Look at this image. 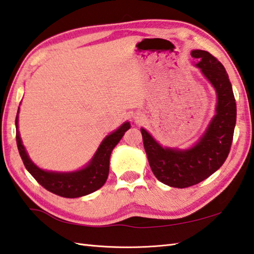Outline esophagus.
<instances>
[{
	"label": "esophagus",
	"mask_w": 254,
	"mask_h": 254,
	"mask_svg": "<svg viewBox=\"0 0 254 254\" xmlns=\"http://www.w3.org/2000/svg\"><path fill=\"white\" fill-rule=\"evenodd\" d=\"M134 120H135L137 123H140L144 120V117L143 114H136V116H134Z\"/></svg>",
	"instance_id": "esophagus-1"
}]
</instances>
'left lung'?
I'll list each match as a JSON object with an SVG mask.
<instances>
[{"mask_svg":"<svg viewBox=\"0 0 254 254\" xmlns=\"http://www.w3.org/2000/svg\"><path fill=\"white\" fill-rule=\"evenodd\" d=\"M195 66L215 88L216 114L205 132L186 150L163 147L145 128L141 127L143 144L151 170L158 181L176 188H186L205 181L219 170L230 152L237 120V106L225 67L211 54L191 51Z\"/></svg>","mask_w":254,"mask_h":254,"instance_id":"left-lung-1","label":"left lung"}]
</instances>
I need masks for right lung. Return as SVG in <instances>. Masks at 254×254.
Segmentation results:
<instances>
[{
    "instance_id": "obj_1",
    "label": "right lung",
    "mask_w": 254,
    "mask_h": 254,
    "mask_svg": "<svg viewBox=\"0 0 254 254\" xmlns=\"http://www.w3.org/2000/svg\"><path fill=\"white\" fill-rule=\"evenodd\" d=\"M18 112L19 107L16 119H15V126H16L17 148L25 167L44 188L58 196L66 198H77L89 195L104 185L109 175V165H110V156L113 148L120 142L124 132L131 127L130 122H124L116 131L104 137L90 162L81 170L74 172L45 171L33 163L25 150L18 132Z\"/></svg>"
}]
</instances>
